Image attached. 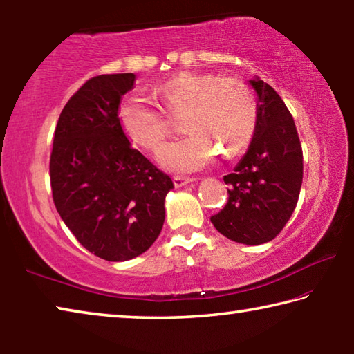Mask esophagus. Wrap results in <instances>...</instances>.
<instances>
[{"label": "esophagus", "mask_w": 354, "mask_h": 354, "mask_svg": "<svg viewBox=\"0 0 354 354\" xmlns=\"http://www.w3.org/2000/svg\"><path fill=\"white\" fill-rule=\"evenodd\" d=\"M195 179L194 178H184V176H175L173 178V184H175V187H183L185 184H190L194 183Z\"/></svg>", "instance_id": "1"}]
</instances>
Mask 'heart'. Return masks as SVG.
<instances>
[{
    "mask_svg": "<svg viewBox=\"0 0 354 354\" xmlns=\"http://www.w3.org/2000/svg\"><path fill=\"white\" fill-rule=\"evenodd\" d=\"M171 115L185 112L187 136L165 143L158 159L167 170L192 173L212 164L217 154L234 158L248 145L257 123L256 97L247 84L212 73L183 71L159 86ZM120 124L136 145L156 149L170 134L160 107L140 93L129 95L118 107Z\"/></svg>",
    "mask_w": 354,
    "mask_h": 354,
    "instance_id": "obj_1",
    "label": "heart"
}]
</instances>
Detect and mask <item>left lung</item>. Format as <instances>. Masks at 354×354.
<instances>
[{"mask_svg": "<svg viewBox=\"0 0 354 354\" xmlns=\"http://www.w3.org/2000/svg\"><path fill=\"white\" fill-rule=\"evenodd\" d=\"M257 123L247 153L223 176L227 203L211 217L220 234L245 245L277 237L295 211L303 181V151L295 122L284 101L263 82L251 77Z\"/></svg>", "mask_w": 354, "mask_h": 354, "instance_id": "obj_1", "label": "left lung"}]
</instances>
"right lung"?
<instances>
[{
	"label": "right lung",
	"instance_id": "obj_1",
	"mask_svg": "<svg viewBox=\"0 0 354 354\" xmlns=\"http://www.w3.org/2000/svg\"><path fill=\"white\" fill-rule=\"evenodd\" d=\"M134 73L88 80L61 112L53 140L50 178L59 215L84 248L111 262L151 247L165 220L169 175L131 142L118 120Z\"/></svg>",
	"mask_w": 354,
	"mask_h": 354
}]
</instances>
